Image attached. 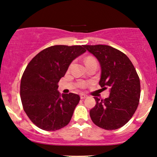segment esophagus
I'll return each instance as SVG.
<instances>
[{
  "instance_id": "esophagus-1",
  "label": "esophagus",
  "mask_w": 157,
  "mask_h": 157,
  "mask_svg": "<svg viewBox=\"0 0 157 157\" xmlns=\"http://www.w3.org/2000/svg\"><path fill=\"white\" fill-rule=\"evenodd\" d=\"M80 97H81V99H84V98H87L88 96H87V95H86V94H81V95H80Z\"/></svg>"
}]
</instances>
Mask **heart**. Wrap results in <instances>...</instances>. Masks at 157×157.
I'll list each match as a JSON object with an SVG mask.
<instances>
[{"mask_svg": "<svg viewBox=\"0 0 157 157\" xmlns=\"http://www.w3.org/2000/svg\"><path fill=\"white\" fill-rule=\"evenodd\" d=\"M96 61V59L92 56H88L85 59L86 64L88 63H90V62H91V61ZM86 83H84V82L81 83L80 84V86L81 88H84V87H86Z\"/></svg>", "mask_w": 157, "mask_h": 157, "instance_id": "b5f03b06", "label": "heart"}]
</instances>
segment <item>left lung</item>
Instances as JSON below:
<instances>
[{
    "label": "left lung",
    "mask_w": 157,
    "mask_h": 157,
    "mask_svg": "<svg viewBox=\"0 0 157 157\" xmlns=\"http://www.w3.org/2000/svg\"><path fill=\"white\" fill-rule=\"evenodd\" d=\"M83 47L99 61L101 87L110 89L108 98L94 97L96 104L89 112L92 121L106 130L121 128L132 119L140 99V80L136 71L127 56L117 48L107 45Z\"/></svg>",
    "instance_id": "left-lung-1"
}]
</instances>
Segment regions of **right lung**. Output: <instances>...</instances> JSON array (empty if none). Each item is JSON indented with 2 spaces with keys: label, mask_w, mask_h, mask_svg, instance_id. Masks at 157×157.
Listing matches in <instances>:
<instances>
[{
  "label": "right lung",
  "mask_w": 157,
  "mask_h": 157,
  "mask_svg": "<svg viewBox=\"0 0 157 157\" xmlns=\"http://www.w3.org/2000/svg\"><path fill=\"white\" fill-rule=\"evenodd\" d=\"M84 52L81 46L56 45L44 49L28 64L21 81V99L28 117L38 128L56 131L70 122L80 96L61 95L58 83L73 60Z\"/></svg>",
  "instance_id": "1"
}]
</instances>
